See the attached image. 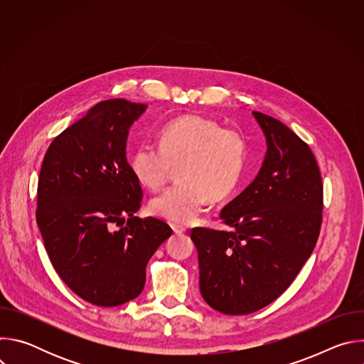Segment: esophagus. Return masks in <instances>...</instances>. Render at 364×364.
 <instances>
[{
  "label": "esophagus",
  "instance_id": "obj_1",
  "mask_svg": "<svg viewBox=\"0 0 364 364\" xmlns=\"http://www.w3.org/2000/svg\"><path fill=\"white\" fill-rule=\"evenodd\" d=\"M171 228H173V232L174 233H184L186 232V228L184 226H180V225H171Z\"/></svg>",
  "mask_w": 364,
  "mask_h": 364
}]
</instances>
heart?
I'll return each instance as SVG.
<instances>
[{
  "label": "heart",
  "mask_w": 364,
  "mask_h": 364,
  "mask_svg": "<svg viewBox=\"0 0 364 364\" xmlns=\"http://www.w3.org/2000/svg\"><path fill=\"white\" fill-rule=\"evenodd\" d=\"M246 139L213 119L186 115L163 127L159 144L142 142L129 166L141 186L161 187L173 166H180V183L149 201L152 215L174 223H191L213 200L228 197L246 167Z\"/></svg>",
  "instance_id": "obj_1"
}]
</instances>
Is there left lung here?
Here are the masks:
<instances>
[{
    "label": "left lung",
    "instance_id": "1",
    "mask_svg": "<svg viewBox=\"0 0 364 364\" xmlns=\"http://www.w3.org/2000/svg\"><path fill=\"white\" fill-rule=\"evenodd\" d=\"M267 138L256 178L220 212L229 230L191 229L200 292L229 316L255 313L292 284L318 240L323 180L313 151L281 121L253 111Z\"/></svg>",
    "mask_w": 364,
    "mask_h": 364
}]
</instances>
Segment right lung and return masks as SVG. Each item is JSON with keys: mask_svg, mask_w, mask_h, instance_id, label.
I'll use <instances>...</instances> for the list:
<instances>
[{"mask_svg": "<svg viewBox=\"0 0 364 364\" xmlns=\"http://www.w3.org/2000/svg\"><path fill=\"white\" fill-rule=\"evenodd\" d=\"M146 108L99 102L53 139L41 164L36 219L44 247L63 282L93 305L136 298L148 261L173 233L160 219L134 216L142 188L125 148Z\"/></svg>", "mask_w": 364, "mask_h": 364, "instance_id": "right-lung-1", "label": "right lung"}]
</instances>
